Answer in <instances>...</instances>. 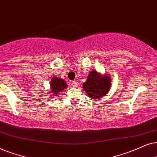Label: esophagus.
Returning <instances> with one entry per match:
<instances>
[{
    "instance_id": "34e87169",
    "label": "esophagus",
    "mask_w": 157,
    "mask_h": 157,
    "mask_svg": "<svg viewBox=\"0 0 157 157\" xmlns=\"http://www.w3.org/2000/svg\"><path fill=\"white\" fill-rule=\"evenodd\" d=\"M72 87H76L77 86V81L76 80H73L72 82Z\"/></svg>"
}]
</instances>
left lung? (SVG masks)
<instances>
[{"label":"left lung","instance_id":"8db88e82","mask_svg":"<svg viewBox=\"0 0 157 157\" xmlns=\"http://www.w3.org/2000/svg\"><path fill=\"white\" fill-rule=\"evenodd\" d=\"M83 89L90 98L100 99L108 93L110 88L109 76L98 74L96 71H91L88 75L87 81L83 83Z\"/></svg>","mask_w":157,"mask_h":157}]
</instances>
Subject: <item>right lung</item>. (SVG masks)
Here are the masks:
<instances>
[{
    "mask_svg": "<svg viewBox=\"0 0 157 157\" xmlns=\"http://www.w3.org/2000/svg\"><path fill=\"white\" fill-rule=\"evenodd\" d=\"M50 86H51L52 89V93H54L53 95H57V94L61 93V92L63 91L64 88H67V85L66 84V82H64V80L56 77H53L51 80Z\"/></svg>",
    "mask_w": 157,
    "mask_h": 157,
    "instance_id": "add662e5",
    "label": "right lung"
}]
</instances>
